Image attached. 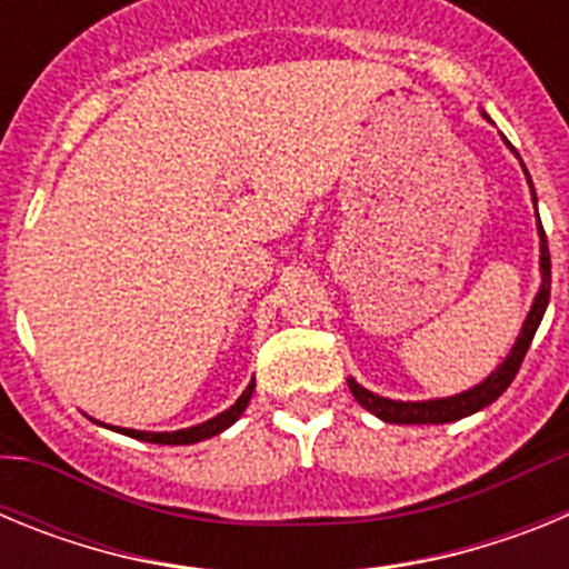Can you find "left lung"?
I'll return each instance as SVG.
<instances>
[{
    "mask_svg": "<svg viewBox=\"0 0 569 569\" xmlns=\"http://www.w3.org/2000/svg\"><path fill=\"white\" fill-rule=\"evenodd\" d=\"M510 150L516 153L512 144ZM527 182H530V176H527ZM530 190H532V182H530ZM532 202H536V193H532ZM539 236H541V259H539L541 288L539 293H536V299H532V308L525 319V328H521L519 339H516V345H512L510 356H507V359L501 361V365L496 367V370L481 381V385L470 387V390H465V393L459 396H447V399L393 401V399H385V396L370 393V390H365L356 379H347V387H350V393L356 396V401H359L365 410H370L373 416H379L381 421H390V425H447V421H459L465 419V416L479 413L481 407L492 405V401L499 399L507 387H510V381L516 379V373H519L521 361H525L527 356V347H530L532 336H536V330H539L541 316H545L547 301H550V250H547V236L545 230H541V222H539Z\"/></svg>",
    "mask_w": 569,
    "mask_h": 569,
    "instance_id": "obj_1",
    "label": "left lung"
}]
</instances>
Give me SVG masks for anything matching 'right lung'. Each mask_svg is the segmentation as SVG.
<instances>
[{"label":"right lung","mask_w":569,"mask_h":569,"mask_svg":"<svg viewBox=\"0 0 569 569\" xmlns=\"http://www.w3.org/2000/svg\"><path fill=\"white\" fill-rule=\"evenodd\" d=\"M253 387L256 381H250L248 390L236 399L233 407H228L224 413L213 416L210 421H202V425L188 427V430H176V433H144V430H130V427H113L116 433H124L130 439H139V441H153V445H193V441H204L210 436H219L222 430H228L241 413H244V407H248L250 396H253Z\"/></svg>","instance_id":"right-lung-1"}]
</instances>
